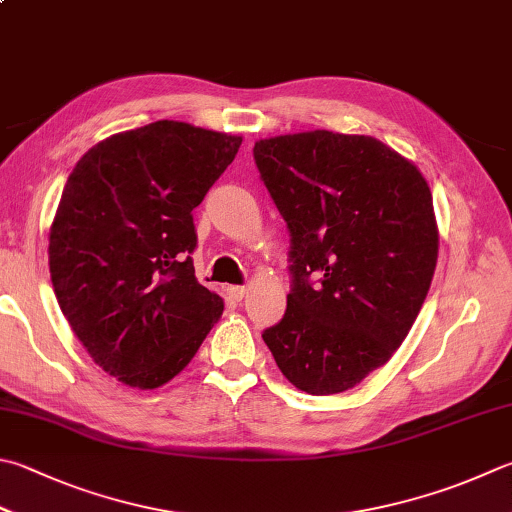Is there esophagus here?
<instances>
[{"label":"esophagus","instance_id":"1","mask_svg":"<svg viewBox=\"0 0 512 512\" xmlns=\"http://www.w3.org/2000/svg\"><path fill=\"white\" fill-rule=\"evenodd\" d=\"M245 294H247V287L245 285H231L229 287V296L234 298V301H243Z\"/></svg>","mask_w":512,"mask_h":512}]
</instances>
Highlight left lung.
Instances as JSON below:
<instances>
[{"instance_id": "1", "label": "left lung", "mask_w": 512, "mask_h": 512, "mask_svg": "<svg viewBox=\"0 0 512 512\" xmlns=\"http://www.w3.org/2000/svg\"><path fill=\"white\" fill-rule=\"evenodd\" d=\"M254 160L292 236V292L263 341L298 390H350L390 361L428 296V182L381 140L325 129L258 140Z\"/></svg>"}]
</instances>
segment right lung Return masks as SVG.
I'll return each mask as SVG.
<instances>
[{
    "label": "right lung",
    "mask_w": 512,
    "mask_h": 512,
    "mask_svg": "<svg viewBox=\"0 0 512 512\" xmlns=\"http://www.w3.org/2000/svg\"><path fill=\"white\" fill-rule=\"evenodd\" d=\"M240 142L158 120L98 142L66 180L48 236L53 289L91 359L124 385L171 381L223 314L196 278L191 211Z\"/></svg>",
    "instance_id": "add662e5"
}]
</instances>
